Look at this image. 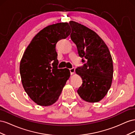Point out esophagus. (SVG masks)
Returning <instances> with one entry per match:
<instances>
[{
	"mask_svg": "<svg viewBox=\"0 0 135 135\" xmlns=\"http://www.w3.org/2000/svg\"><path fill=\"white\" fill-rule=\"evenodd\" d=\"M70 74L71 75H73L75 73V68H73L71 69H70Z\"/></svg>",
	"mask_w": 135,
	"mask_h": 135,
	"instance_id": "1",
	"label": "esophagus"
}]
</instances>
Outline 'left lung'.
I'll list each match as a JSON object with an SVG mask.
<instances>
[{
    "label": "left lung",
    "mask_w": 135,
    "mask_h": 135,
    "mask_svg": "<svg viewBox=\"0 0 135 135\" xmlns=\"http://www.w3.org/2000/svg\"><path fill=\"white\" fill-rule=\"evenodd\" d=\"M72 32L70 38L76 46L83 66L75 72L83 83L77 92L83 100L97 103L107 95L111 87L113 64L111 54L104 40L90 28L73 21L69 22Z\"/></svg>",
    "instance_id": "obj_1"
}]
</instances>
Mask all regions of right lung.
I'll return each instance as SVG.
<instances>
[{
  "label": "right lung",
  "instance_id": "1",
  "mask_svg": "<svg viewBox=\"0 0 135 135\" xmlns=\"http://www.w3.org/2000/svg\"><path fill=\"white\" fill-rule=\"evenodd\" d=\"M67 22L49 25L32 39L20 65L23 87L34 103L47 107L59 99L70 76L67 68L58 69L56 45L70 34Z\"/></svg>",
  "mask_w": 135,
  "mask_h": 135
}]
</instances>
